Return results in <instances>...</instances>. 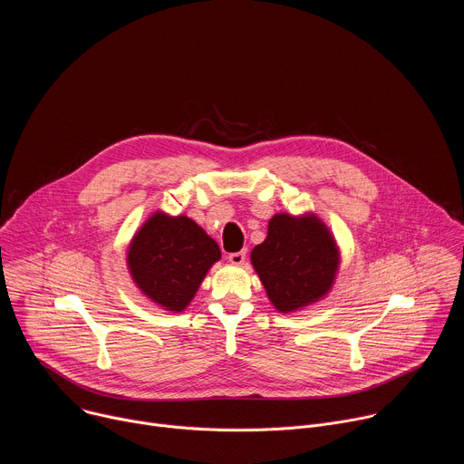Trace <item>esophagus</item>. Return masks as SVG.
Returning a JSON list of instances; mask_svg holds the SVG:
<instances>
[{"label":"esophagus","instance_id":"1","mask_svg":"<svg viewBox=\"0 0 464 464\" xmlns=\"http://www.w3.org/2000/svg\"><path fill=\"white\" fill-rule=\"evenodd\" d=\"M227 258H229V262L233 264V266H242L244 260H246V251H237V253H231Z\"/></svg>","mask_w":464,"mask_h":464}]
</instances>
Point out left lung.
Returning <instances> with one entry per match:
<instances>
[{
  "mask_svg": "<svg viewBox=\"0 0 464 464\" xmlns=\"http://www.w3.org/2000/svg\"><path fill=\"white\" fill-rule=\"evenodd\" d=\"M251 264L272 304L295 312L324 297L340 268V249L315 215H276L268 237L251 251Z\"/></svg>",
  "mask_w": 464,
  "mask_h": 464,
  "instance_id": "8db88e82",
  "label": "left lung"
}]
</instances>
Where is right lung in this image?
<instances>
[{
	"label": "right lung",
	"mask_w": 464,
	"mask_h": 464,
	"mask_svg": "<svg viewBox=\"0 0 464 464\" xmlns=\"http://www.w3.org/2000/svg\"><path fill=\"white\" fill-rule=\"evenodd\" d=\"M222 253L194 220L156 211L128 246V270L156 304L183 312Z\"/></svg>",
	"instance_id": "add662e5"
}]
</instances>
